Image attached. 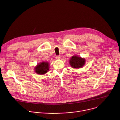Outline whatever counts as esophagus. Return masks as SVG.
I'll return each mask as SVG.
<instances>
[{
    "label": "esophagus",
    "instance_id": "34e87169",
    "mask_svg": "<svg viewBox=\"0 0 120 120\" xmlns=\"http://www.w3.org/2000/svg\"><path fill=\"white\" fill-rule=\"evenodd\" d=\"M56 59H57V60H59L61 58V56H56Z\"/></svg>",
    "mask_w": 120,
    "mask_h": 120
}]
</instances>
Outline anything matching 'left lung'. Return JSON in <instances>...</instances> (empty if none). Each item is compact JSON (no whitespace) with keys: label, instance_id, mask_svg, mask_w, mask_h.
<instances>
[{"label":"left lung","instance_id":"left-lung-1","mask_svg":"<svg viewBox=\"0 0 120 120\" xmlns=\"http://www.w3.org/2000/svg\"><path fill=\"white\" fill-rule=\"evenodd\" d=\"M85 60L84 58L77 56H73L69 61L70 64L74 68H80L85 64Z\"/></svg>","mask_w":120,"mask_h":120}]
</instances>
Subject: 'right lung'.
<instances>
[{
	"label": "right lung",
	"instance_id": "1",
	"mask_svg": "<svg viewBox=\"0 0 120 120\" xmlns=\"http://www.w3.org/2000/svg\"><path fill=\"white\" fill-rule=\"evenodd\" d=\"M35 70L38 74L44 75L49 70V63L44 62L39 63L35 68Z\"/></svg>",
	"mask_w": 120,
	"mask_h": 120
}]
</instances>
